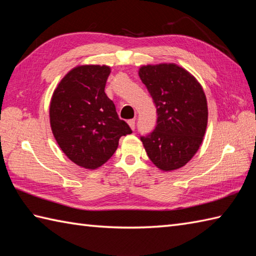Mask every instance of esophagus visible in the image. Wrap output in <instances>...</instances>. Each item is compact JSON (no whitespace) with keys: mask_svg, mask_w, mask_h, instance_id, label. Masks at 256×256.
Wrapping results in <instances>:
<instances>
[{"mask_svg":"<svg viewBox=\"0 0 256 256\" xmlns=\"http://www.w3.org/2000/svg\"><path fill=\"white\" fill-rule=\"evenodd\" d=\"M128 125H130V128H131L132 130H134V128H135V120H134V118H132V120H128Z\"/></svg>","mask_w":256,"mask_h":256,"instance_id":"1","label":"esophagus"}]
</instances>
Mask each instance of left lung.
<instances>
[{
	"label": "left lung",
	"instance_id": "obj_1",
	"mask_svg": "<svg viewBox=\"0 0 256 256\" xmlns=\"http://www.w3.org/2000/svg\"><path fill=\"white\" fill-rule=\"evenodd\" d=\"M138 76L153 98L157 124L142 136L146 154L162 172L184 166L197 153L208 123V104L202 86L176 64H146Z\"/></svg>",
	"mask_w": 256,
	"mask_h": 256
}]
</instances>
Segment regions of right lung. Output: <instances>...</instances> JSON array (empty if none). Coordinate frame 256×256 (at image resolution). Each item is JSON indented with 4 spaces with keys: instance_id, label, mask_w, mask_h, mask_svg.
<instances>
[{
    "instance_id": "add662e5",
    "label": "right lung",
    "mask_w": 256,
    "mask_h": 256,
    "mask_svg": "<svg viewBox=\"0 0 256 256\" xmlns=\"http://www.w3.org/2000/svg\"><path fill=\"white\" fill-rule=\"evenodd\" d=\"M111 68L82 64L58 84L50 100V128L59 148L76 165L96 170L111 158L132 130L120 120L104 92Z\"/></svg>"
}]
</instances>
